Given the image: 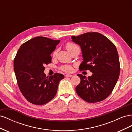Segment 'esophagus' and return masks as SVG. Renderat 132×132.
I'll return each instance as SVG.
<instances>
[{
	"label": "esophagus",
	"instance_id": "esophagus-1",
	"mask_svg": "<svg viewBox=\"0 0 132 132\" xmlns=\"http://www.w3.org/2000/svg\"><path fill=\"white\" fill-rule=\"evenodd\" d=\"M72 75H70V74H66L65 75V78H67V77H72Z\"/></svg>",
	"mask_w": 132,
	"mask_h": 132
}]
</instances>
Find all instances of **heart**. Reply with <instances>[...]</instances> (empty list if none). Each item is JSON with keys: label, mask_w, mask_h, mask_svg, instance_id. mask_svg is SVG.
Here are the masks:
<instances>
[{"label": "heart", "mask_w": 132, "mask_h": 132, "mask_svg": "<svg viewBox=\"0 0 132 132\" xmlns=\"http://www.w3.org/2000/svg\"><path fill=\"white\" fill-rule=\"evenodd\" d=\"M66 48L67 51L70 52V51H73L75 49H79V47L78 45H76V44L72 43V42H68L66 45ZM57 50H55L54 51V52L53 53V57H55L57 55ZM61 69L63 70L64 71H65V72H71L73 70V68H71V67L69 66V65H66V66H63L61 67Z\"/></svg>", "instance_id": "1"}]
</instances>
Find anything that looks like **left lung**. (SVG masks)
<instances>
[{
  "label": "left lung",
  "instance_id": "8db88e82",
  "mask_svg": "<svg viewBox=\"0 0 132 132\" xmlns=\"http://www.w3.org/2000/svg\"><path fill=\"white\" fill-rule=\"evenodd\" d=\"M72 41L81 47L83 61L79 69L90 70L91 77L78 74L80 83L75 87L78 95L87 102L106 99L112 92L120 73L116 47L109 38L93 32L71 36Z\"/></svg>",
  "mask_w": 132,
  "mask_h": 132
}]
</instances>
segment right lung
I'll return each mask as SVG.
<instances>
[{
  "instance_id": "1",
  "label": "right lung",
  "mask_w": 132,
  "mask_h": 132,
  "mask_svg": "<svg viewBox=\"0 0 132 132\" xmlns=\"http://www.w3.org/2000/svg\"><path fill=\"white\" fill-rule=\"evenodd\" d=\"M60 40L38 36L23 43L14 61V69L18 86L27 100L42 105L52 100L57 92L59 81L64 78L55 73L47 77L45 64L51 63V54Z\"/></svg>"
}]
</instances>
